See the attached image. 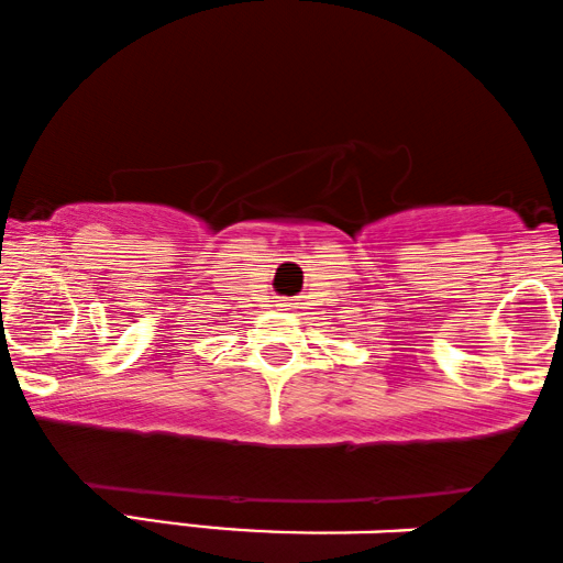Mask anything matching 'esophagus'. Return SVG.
I'll use <instances>...</instances> for the list:
<instances>
[{"label": "esophagus", "instance_id": "34e87169", "mask_svg": "<svg viewBox=\"0 0 563 563\" xmlns=\"http://www.w3.org/2000/svg\"><path fill=\"white\" fill-rule=\"evenodd\" d=\"M282 306H284V308H287V302H282Z\"/></svg>", "mask_w": 563, "mask_h": 563}]
</instances>
